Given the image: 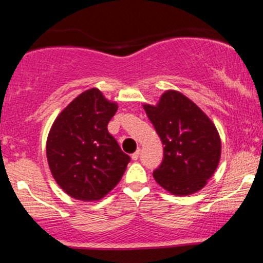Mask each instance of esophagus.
I'll use <instances>...</instances> for the list:
<instances>
[{
  "instance_id": "34e87169",
  "label": "esophagus",
  "mask_w": 263,
  "mask_h": 263,
  "mask_svg": "<svg viewBox=\"0 0 263 263\" xmlns=\"http://www.w3.org/2000/svg\"><path fill=\"white\" fill-rule=\"evenodd\" d=\"M140 153H141V148H137V151H136L135 153H132V159H134V161H137L138 159V157H140Z\"/></svg>"
}]
</instances>
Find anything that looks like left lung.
<instances>
[{
  "label": "left lung",
  "mask_w": 263,
  "mask_h": 263,
  "mask_svg": "<svg viewBox=\"0 0 263 263\" xmlns=\"http://www.w3.org/2000/svg\"><path fill=\"white\" fill-rule=\"evenodd\" d=\"M164 146L156 182L173 195H190L205 186L218 168L221 141L215 125L192 100L168 90L156 106L143 105Z\"/></svg>",
  "instance_id": "obj_1"
}]
</instances>
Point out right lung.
Returning <instances> with one entry per match:
<instances>
[{"label": "right lung", "mask_w": 263, "mask_h": 263, "mask_svg": "<svg viewBox=\"0 0 263 263\" xmlns=\"http://www.w3.org/2000/svg\"><path fill=\"white\" fill-rule=\"evenodd\" d=\"M116 102L99 89L75 98L54 121L47 140V159L55 182L78 200H100L119 184L129 156L108 134Z\"/></svg>", "instance_id": "add662e5"}]
</instances>
